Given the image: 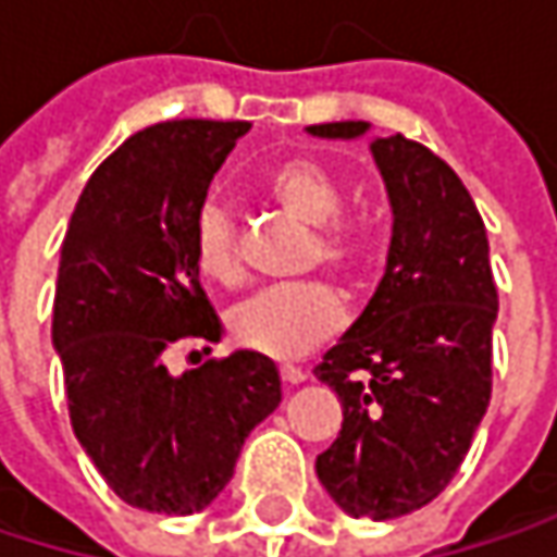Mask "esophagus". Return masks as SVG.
Returning <instances> with one entry per match:
<instances>
[{"mask_svg": "<svg viewBox=\"0 0 557 557\" xmlns=\"http://www.w3.org/2000/svg\"><path fill=\"white\" fill-rule=\"evenodd\" d=\"M280 381H283L286 387H296V384L306 381V371H302V368H293V364H283V368H280Z\"/></svg>", "mask_w": 557, "mask_h": 557, "instance_id": "esophagus-1", "label": "esophagus"}]
</instances>
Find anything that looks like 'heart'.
<instances>
[{"instance_id":"1","label":"heart","mask_w":557,"mask_h":557,"mask_svg":"<svg viewBox=\"0 0 557 557\" xmlns=\"http://www.w3.org/2000/svg\"><path fill=\"white\" fill-rule=\"evenodd\" d=\"M261 193L293 222L312 228L309 258L325 271L345 280L364 274L371 258V242L364 228L342 222L345 189L342 183L315 161L293 158L268 170ZM193 264L209 283L232 286L242 277L238 238L232 215L209 202L193 219L189 235ZM345 325V299L325 283H296L248 296L228 312V335L264 358H299L315 345L332 338Z\"/></svg>"}]
</instances>
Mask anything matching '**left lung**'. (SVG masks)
I'll list each match as a JSON object with an SVG mask.
<instances>
[{
  "instance_id": "left-lung-1",
  "label": "left lung",
  "mask_w": 557,
  "mask_h": 557,
  "mask_svg": "<svg viewBox=\"0 0 557 557\" xmlns=\"http://www.w3.org/2000/svg\"><path fill=\"white\" fill-rule=\"evenodd\" d=\"M368 122L309 125L361 138ZM393 238L387 271L315 377L342 399V432L315 474L348 516L396 519L461 468L491 403L497 283L484 219L458 173L403 135L371 141Z\"/></svg>"
}]
</instances>
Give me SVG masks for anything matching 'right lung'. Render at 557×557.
<instances>
[{
	"instance_id": "1",
	"label": "right lung",
	"mask_w": 557,
	"mask_h": 557,
	"mask_svg": "<svg viewBox=\"0 0 557 557\" xmlns=\"http://www.w3.org/2000/svg\"><path fill=\"white\" fill-rule=\"evenodd\" d=\"M248 122L183 119L132 135L79 193L54 293L70 425L106 484L138 509L189 516L235 474L280 406L271 358L235 351L173 377L176 342H219L193 264V219Z\"/></svg>"
}]
</instances>
